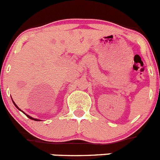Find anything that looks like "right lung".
Segmentation results:
<instances>
[{"mask_svg": "<svg viewBox=\"0 0 160 160\" xmlns=\"http://www.w3.org/2000/svg\"><path fill=\"white\" fill-rule=\"evenodd\" d=\"M12 102H13L14 105H15V107H16V108H17V109H18V110H20V109H19V108H18V106H17V105H16V104H15V102H14V101H13V100H12ZM21 111H22V110H21ZM22 113H24V114H26V116H27V117H28V118H29V119H31V120H33V121H39V120H38V119H36V118H32V117H30V116H29V115L26 114V113H24V112H23V111H22Z\"/></svg>", "mask_w": 160, "mask_h": 160, "instance_id": "1", "label": "right lung"}]
</instances>
